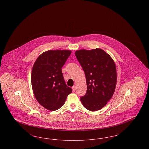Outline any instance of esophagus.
I'll return each instance as SVG.
<instances>
[{
  "instance_id": "obj_1",
  "label": "esophagus",
  "mask_w": 149,
  "mask_h": 149,
  "mask_svg": "<svg viewBox=\"0 0 149 149\" xmlns=\"http://www.w3.org/2000/svg\"><path fill=\"white\" fill-rule=\"evenodd\" d=\"M72 91H73V92H75V90H76V87H75V86H73L72 87Z\"/></svg>"
}]
</instances>
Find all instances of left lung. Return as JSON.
I'll use <instances>...</instances> for the list:
<instances>
[{"label": "left lung", "mask_w": 149, "mask_h": 149, "mask_svg": "<svg viewBox=\"0 0 149 149\" xmlns=\"http://www.w3.org/2000/svg\"><path fill=\"white\" fill-rule=\"evenodd\" d=\"M75 54L85 72L87 85L81 102L89 111L99 110L111 99L115 91L117 72L113 60L100 49L79 50Z\"/></svg>", "instance_id": "1"}]
</instances>
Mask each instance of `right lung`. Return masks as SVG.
<instances>
[{
	"instance_id": "right-lung-1",
	"label": "right lung",
	"mask_w": 149,
	"mask_h": 149,
	"mask_svg": "<svg viewBox=\"0 0 149 149\" xmlns=\"http://www.w3.org/2000/svg\"><path fill=\"white\" fill-rule=\"evenodd\" d=\"M71 53L70 50L47 51L38 57L33 64L31 73L33 92L37 102L49 111L61 108L72 92L61 71Z\"/></svg>"
}]
</instances>
